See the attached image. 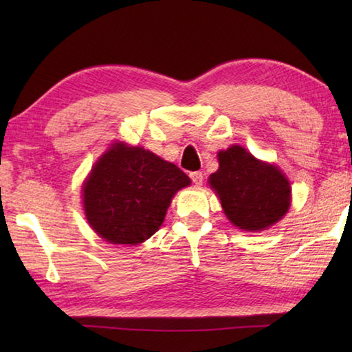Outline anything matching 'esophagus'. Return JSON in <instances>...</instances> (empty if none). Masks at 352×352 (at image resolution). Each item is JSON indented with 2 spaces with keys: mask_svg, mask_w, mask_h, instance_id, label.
I'll return each instance as SVG.
<instances>
[{
  "mask_svg": "<svg viewBox=\"0 0 352 352\" xmlns=\"http://www.w3.org/2000/svg\"><path fill=\"white\" fill-rule=\"evenodd\" d=\"M190 180L194 182L195 186H201V183H204V174L200 170L190 172Z\"/></svg>",
  "mask_w": 352,
  "mask_h": 352,
  "instance_id": "34e87169",
  "label": "esophagus"
}]
</instances>
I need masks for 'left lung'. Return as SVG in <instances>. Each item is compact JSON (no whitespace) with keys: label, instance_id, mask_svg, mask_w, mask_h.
Returning a JSON list of instances; mask_svg holds the SVG:
<instances>
[{"label":"left lung","instance_id":"8db88e82","mask_svg":"<svg viewBox=\"0 0 352 352\" xmlns=\"http://www.w3.org/2000/svg\"><path fill=\"white\" fill-rule=\"evenodd\" d=\"M217 158L219 169L208 183L231 223L243 231H262L285 216L292 189L278 166L259 162L237 144L220 151Z\"/></svg>","mask_w":352,"mask_h":352}]
</instances>
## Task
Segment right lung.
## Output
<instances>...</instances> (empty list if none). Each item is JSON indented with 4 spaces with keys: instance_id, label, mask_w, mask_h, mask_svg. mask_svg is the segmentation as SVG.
Instances as JSON below:
<instances>
[{
    "instance_id": "obj_1",
    "label": "right lung",
    "mask_w": 352,
    "mask_h": 352,
    "mask_svg": "<svg viewBox=\"0 0 352 352\" xmlns=\"http://www.w3.org/2000/svg\"><path fill=\"white\" fill-rule=\"evenodd\" d=\"M190 178L151 151L116 141L82 186L83 211L104 241L138 245L162 226L177 190Z\"/></svg>"
}]
</instances>
